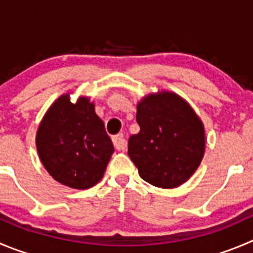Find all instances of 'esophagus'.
I'll list each match as a JSON object with an SVG mask.
<instances>
[{"label":"esophagus","mask_w":253,"mask_h":253,"mask_svg":"<svg viewBox=\"0 0 253 253\" xmlns=\"http://www.w3.org/2000/svg\"><path fill=\"white\" fill-rule=\"evenodd\" d=\"M112 140H113V144H114V148L117 149V150H124V149L126 148V140H125L124 135H123L122 133L113 136Z\"/></svg>","instance_id":"obj_1"}]
</instances>
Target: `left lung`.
I'll use <instances>...</instances> for the list:
<instances>
[{"label":"left lung","mask_w":253,"mask_h":253,"mask_svg":"<svg viewBox=\"0 0 253 253\" xmlns=\"http://www.w3.org/2000/svg\"><path fill=\"white\" fill-rule=\"evenodd\" d=\"M140 131L128 141V154L141 179L164 189L184 184L205 151L201 120L174 93L150 94L138 104Z\"/></svg>","instance_id":"8db88e82"}]
</instances>
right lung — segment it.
I'll list each match as a JSON object with an SVG mask.
<instances>
[{
    "instance_id": "1",
    "label": "right lung",
    "mask_w": 253,
    "mask_h": 253,
    "mask_svg": "<svg viewBox=\"0 0 253 253\" xmlns=\"http://www.w3.org/2000/svg\"><path fill=\"white\" fill-rule=\"evenodd\" d=\"M37 150L50 176L73 189H88L103 177L114 146L88 98L76 104L62 95L37 131Z\"/></svg>"
}]
</instances>
